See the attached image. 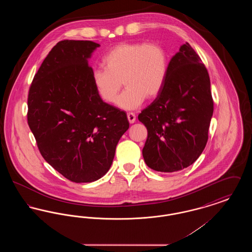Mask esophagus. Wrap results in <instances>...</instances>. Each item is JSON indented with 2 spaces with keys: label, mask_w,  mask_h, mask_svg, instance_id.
<instances>
[{
  "label": "esophagus",
  "mask_w": 252,
  "mask_h": 252,
  "mask_svg": "<svg viewBox=\"0 0 252 252\" xmlns=\"http://www.w3.org/2000/svg\"><path fill=\"white\" fill-rule=\"evenodd\" d=\"M127 119H128V122L130 124H133L136 121V115L133 112H128L127 113Z\"/></svg>",
  "instance_id": "34e87169"
}]
</instances>
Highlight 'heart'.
Segmentation results:
<instances>
[{
    "label": "heart",
    "instance_id": "b5f03b06",
    "mask_svg": "<svg viewBox=\"0 0 252 252\" xmlns=\"http://www.w3.org/2000/svg\"><path fill=\"white\" fill-rule=\"evenodd\" d=\"M102 65L92 75L97 94L104 102L114 104L123 81L126 88L118 106L135 109L145 98L153 99L160 94L167 78L169 57L159 43L122 42L104 56Z\"/></svg>",
    "mask_w": 252,
    "mask_h": 252
}]
</instances>
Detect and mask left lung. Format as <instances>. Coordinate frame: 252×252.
Instances as JSON below:
<instances>
[{
  "label": "left lung",
  "instance_id": "8db88e82",
  "mask_svg": "<svg viewBox=\"0 0 252 252\" xmlns=\"http://www.w3.org/2000/svg\"><path fill=\"white\" fill-rule=\"evenodd\" d=\"M213 113L209 73L186 42L170 60L160 94L138 116L147 128L143 149L146 165L163 173L190 166L208 142Z\"/></svg>",
  "mask_w": 252,
  "mask_h": 252
}]
</instances>
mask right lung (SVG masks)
Listing matches in <instances>:
<instances>
[{
  "label": "right lung",
  "mask_w": 252,
  "mask_h": 252,
  "mask_svg": "<svg viewBox=\"0 0 252 252\" xmlns=\"http://www.w3.org/2000/svg\"><path fill=\"white\" fill-rule=\"evenodd\" d=\"M99 46L91 40L58 42L28 94L27 121L41 156L76 183L107 174L129 127L126 112L105 103L93 84L88 60Z\"/></svg>",
  "instance_id": "obj_1"
}]
</instances>
